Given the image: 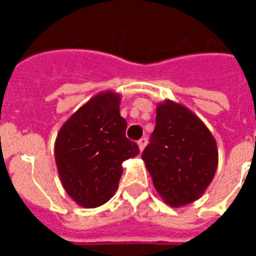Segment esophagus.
<instances>
[{
  "label": "esophagus",
  "instance_id": "esophagus-1",
  "mask_svg": "<svg viewBox=\"0 0 256 256\" xmlns=\"http://www.w3.org/2000/svg\"><path fill=\"white\" fill-rule=\"evenodd\" d=\"M146 144H148V138H140V140H138V146H140V150L142 152L144 148V146H146Z\"/></svg>",
  "mask_w": 256,
  "mask_h": 256
}]
</instances>
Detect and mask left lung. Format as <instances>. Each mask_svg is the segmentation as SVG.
<instances>
[{
	"mask_svg": "<svg viewBox=\"0 0 256 256\" xmlns=\"http://www.w3.org/2000/svg\"><path fill=\"white\" fill-rule=\"evenodd\" d=\"M142 160L164 202L179 207L196 200L210 184L218 166V148L198 116L166 100L156 108V128Z\"/></svg>",
	"mask_w": 256,
	"mask_h": 256,
	"instance_id": "obj_1",
	"label": "left lung"
}]
</instances>
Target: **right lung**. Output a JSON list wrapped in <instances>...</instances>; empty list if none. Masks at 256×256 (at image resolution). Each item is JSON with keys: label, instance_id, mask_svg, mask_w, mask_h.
<instances>
[{"label": "right lung", "instance_id": "1", "mask_svg": "<svg viewBox=\"0 0 256 256\" xmlns=\"http://www.w3.org/2000/svg\"><path fill=\"white\" fill-rule=\"evenodd\" d=\"M120 94H98L62 124L56 140V162L64 188L84 207L104 204L116 192L122 162L140 154L126 138Z\"/></svg>", "mask_w": 256, "mask_h": 256}]
</instances>
